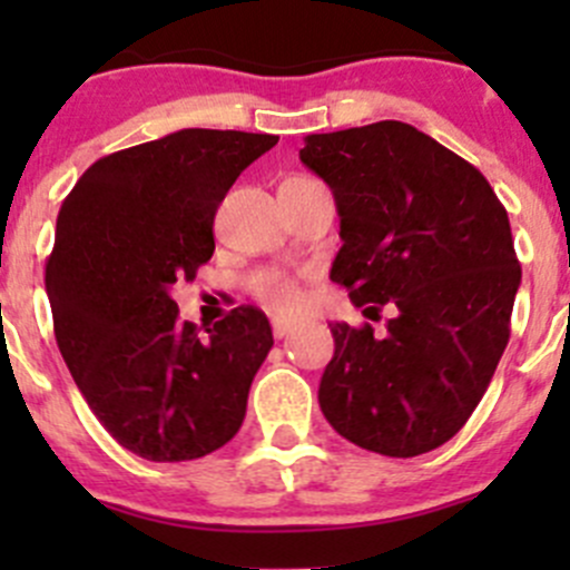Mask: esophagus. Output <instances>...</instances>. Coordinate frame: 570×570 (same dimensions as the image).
Listing matches in <instances>:
<instances>
[{"label":"esophagus","instance_id":"esophagus-1","mask_svg":"<svg viewBox=\"0 0 570 570\" xmlns=\"http://www.w3.org/2000/svg\"><path fill=\"white\" fill-rule=\"evenodd\" d=\"M292 327H295V325H292L289 320H281V317L273 320V333H275V338H284L286 333L292 331Z\"/></svg>","mask_w":570,"mask_h":570}]
</instances>
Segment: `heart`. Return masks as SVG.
I'll return each mask as SVG.
<instances>
[{
	"instance_id": "heart-1",
	"label": "heart",
	"mask_w": 570,
	"mask_h": 570,
	"mask_svg": "<svg viewBox=\"0 0 570 570\" xmlns=\"http://www.w3.org/2000/svg\"><path fill=\"white\" fill-rule=\"evenodd\" d=\"M253 292H256L267 306L278 308V312H295L303 303V295L301 289H297L295 281L286 278V275L281 273H258L256 278H253Z\"/></svg>"
}]
</instances>
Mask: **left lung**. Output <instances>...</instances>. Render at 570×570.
Segmentation results:
<instances>
[{
  "label": "left lung",
  "instance_id": "1",
  "mask_svg": "<svg viewBox=\"0 0 570 570\" xmlns=\"http://www.w3.org/2000/svg\"><path fill=\"white\" fill-rule=\"evenodd\" d=\"M301 163L333 189L342 248L331 281L386 333L331 325L320 407L361 450L416 458L471 416L510 338L521 284L488 178L402 120L308 135Z\"/></svg>",
  "mask_w": 570,
  "mask_h": 570
}]
</instances>
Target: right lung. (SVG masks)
Segmentation results:
<instances>
[{"label": "right lung", "mask_w": 570, "mask_h": 570, "mask_svg": "<svg viewBox=\"0 0 570 570\" xmlns=\"http://www.w3.org/2000/svg\"><path fill=\"white\" fill-rule=\"evenodd\" d=\"M275 142L181 129L101 157L62 200L46 258L57 347L107 433L146 461H195L243 428L267 317L232 308L200 338L170 292L209 262L217 206Z\"/></svg>", "instance_id": "obj_1"}]
</instances>
